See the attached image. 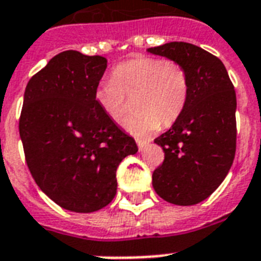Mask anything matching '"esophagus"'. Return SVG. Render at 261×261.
Here are the masks:
<instances>
[{
    "instance_id": "34e87169",
    "label": "esophagus",
    "mask_w": 261,
    "mask_h": 261,
    "mask_svg": "<svg viewBox=\"0 0 261 261\" xmlns=\"http://www.w3.org/2000/svg\"><path fill=\"white\" fill-rule=\"evenodd\" d=\"M137 145H138L139 151H143V150H145V149H146L149 143H147L146 141H141V139H137Z\"/></svg>"
}]
</instances>
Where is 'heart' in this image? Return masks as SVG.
Returning <instances> with one entry per match:
<instances>
[{
	"instance_id": "b5f03b06",
	"label": "heart",
	"mask_w": 261,
	"mask_h": 261,
	"mask_svg": "<svg viewBox=\"0 0 261 261\" xmlns=\"http://www.w3.org/2000/svg\"><path fill=\"white\" fill-rule=\"evenodd\" d=\"M134 97L135 112L124 126L145 137L160 126H171L184 112L190 98V79L180 63L154 57H138L119 63L112 77L98 83L94 98L102 112L120 123Z\"/></svg>"
}]
</instances>
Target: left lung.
<instances>
[{
  "mask_svg": "<svg viewBox=\"0 0 261 261\" xmlns=\"http://www.w3.org/2000/svg\"><path fill=\"white\" fill-rule=\"evenodd\" d=\"M147 51L180 63L190 79L186 110L154 139L165 159L153 172V188L172 204L192 206L218 188L234 160V87L222 61L191 43L171 42Z\"/></svg>",
  "mask_w": 261,
  "mask_h": 261,
  "instance_id": "8db88e82",
  "label": "left lung"
}]
</instances>
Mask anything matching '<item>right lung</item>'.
Returning <instances> with one entry per match:
<instances>
[{"label":"right lung","mask_w":261,"mask_h":261,"mask_svg":"<svg viewBox=\"0 0 261 261\" xmlns=\"http://www.w3.org/2000/svg\"><path fill=\"white\" fill-rule=\"evenodd\" d=\"M107 69L100 55L67 50L28 81L18 122L32 177L58 206L93 213L116 195V169L138 151L98 107L94 92Z\"/></svg>","instance_id":"obj_1"}]
</instances>
